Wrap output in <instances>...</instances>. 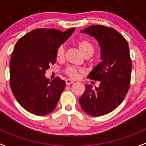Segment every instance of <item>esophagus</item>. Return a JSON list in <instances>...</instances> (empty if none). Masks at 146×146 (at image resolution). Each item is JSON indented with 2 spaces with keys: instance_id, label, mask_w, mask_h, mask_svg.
I'll return each mask as SVG.
<instances>
[{
  "instance_id": "esophagus-1",
  "label": "esophagus",
  "mask_w": 146,
  "mask_h": 146,
  "mask_svg": "<svg viewBox=\"0 0 146 146\" xmlns=\"http://www.w3.org/2000/svg\"><path fill=\"white\" fill-rule=\"evenodd\" d=\"M65 82H66V85L68 86V85H70V84H73L74 83V81L73 80H71V79H67Z\"/></svg>"
}]
</instances>
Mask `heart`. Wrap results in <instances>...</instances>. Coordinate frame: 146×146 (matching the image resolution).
<instances>
[{
  "instance_id": "obj_1",
  "label": "heart",
  "mask_w": 146,
  "mask_h": 146,
  "mask_svg": "<svg viewBox=\"0 0 146 146\" xmlns=\"http://www.w3.org/2000/svg\"><path fill=\"white\" fill-rule=\"evenodd\" d=\"M77 46L79 51L82 52V55L85 58H88L93 55L94 53V45L92 44L91 42H90L88 40L86 39H81L77 42ZM64 52H65V48L63 45H61L58 47L56 51V57L57 59L60 60L64 58ZM64 72L69 76L70 78L73 79H76L84 73V71L81 69L76 68L73 67H68L64 70Z\"/></svg>"
}]
</instances>
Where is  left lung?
<instances>
[{
	"label": "left lung",
	"instance_id": "1",
	"mask_svg": "<svg viewBox=\"0 0 146 146\" xmlns=\"http://www.w3.org/2000/svg\"><path fill=\"white\" fill-rule=\"evenodd\" d=\"M82 32L98 40L103 61L88 76L91 80L99 81V87L86 85L79 103L88 115L101 116L117 108L129 91L131 74L129 45L120 33L108 27L93 25Z\"/></svg>",
	"mask_w": 146,
	"mask_h": 146
}]
</instances>
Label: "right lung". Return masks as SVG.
<instances>
[{
	"label": "right lung",
	"mask_w": 146,
	"mask_h": 146,
	"mask_svg": "<svg viewBox=\"0 0 146 146\" xmlns=\"http://www.w3.org/2000/svg\"><path fill=\"white\" fill-rule=\"evenodd\" d=\"M74 30L36 29L16 43L10 60V85L16 100L28 112L43 116L56 107L65 82L60 77L50 81L45 74L56 61L57 49Z\"/></svg>",
	"instance_id": "obj_1"
}]
</instances>
